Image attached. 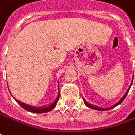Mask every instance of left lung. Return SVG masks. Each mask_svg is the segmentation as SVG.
<instances>
[{
    "label": "left lung",
    "mask_w": 135,
    "mask_h": 135,
    "mask_svg": "<svg viewBox=\"0 0 135 135\" xmlns=\"http://www.w3.org/2000/svg\"><path fill=\"white\" fill-rule=\"evenodd\" d=\"M134 77V76H133ZM133 77H132V83H131V85H130V86L129 87V88H128V90H127V92L125 93V94L123 95V97L120 99V100H119V102H118L116 104H115L113 106H112V107H108V108H102V107H97V106H94V105H92V104H90L89 103H88L85 100L83 99V101H84V103L85 104V105L87 106V107H90V108H91V109H94V110H99V111H106V110H110V109H112V108H113V107H115V106H117V105H118V104H120L122 102H123V100H124V99L126 98V97H127V94H128V92H129V90L130 88H131V85H132V82H133Z\"/></svg>",
    "instance_id": "1"
}]
</instances>
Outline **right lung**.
Listing matches in <instances>:
<instances>
[{"mask_svg": "<svg viewBox=\"0 0 135 135\" xmlns=\"http://www.w3.org/2000/svg\"><path fill=\"white\" fill-rule=\"evenodd\" d=\"M58 90H59V85H58ZM59 96H60V93L58 92V97L55 99V100L51 103L50 104H49L46 107H33V106H30L28 104H25L22 103L21 102H20L17 99H15L16 102L21 106L23 109H25V110H28L29 112H31V113H47V112H49L51 110H52L58 103V101L59 99Z\"/></svg>", "mask_w": 135, "mask_h": 135, "instance_id": "add662e5", "label": "right lung"}]
</instances>
